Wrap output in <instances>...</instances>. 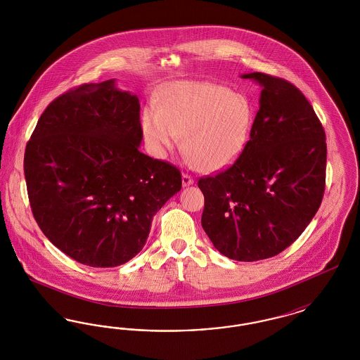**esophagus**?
I'll use <instances>...</instances> for the list:
<instances>
[{
	"label": "esophagus",
	"mask_w": 360,
	"mask_h": 360,
	"mask_svg": "<svg viewBox=\"0 0 360 360\" xmlns=\"http://www.w3.org/2000/svg\"><path fill=\"white\" fill-rule=\"evenodd\" d=\"M193 184H194L193 176L188 175L186 172H184V174H182V185H184V186H190V185H193Z\"/></svg>",
	"instance_id": "1"
}]
</instances>
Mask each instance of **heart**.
Returning <instances> with one entry per match:
<instances>
[{"label":"heart","instance_id":"heart-1","mask_svg":"<svg viewBox=\"0 0 360 360\" xmlns=\"http://www.w3.org/2000/svg\"><path fill=\"white\" fill-rule=\"evenodd\" d=\"M255 122L250 98L212 82H181L165 93L163 108L148 105L141 131L156 156H163L185 136V150L201 172H220L243 154Z\"/></svg>","mask_w":360,"mask_h":360}]
</instances>
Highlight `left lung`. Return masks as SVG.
<instances>
[{"label":"left lung","instance_id":"left-lung-1","mask_svg":"<svg viewBox=\"0 0 360 360\" xmlns=\"http://www.w3.org/2000/svg\"><path fill=\"white\" fill-rule=\"evenodd\" d=\"M250 140L226 170L202 176V228L226 257H275L305 231L326 190V132L298 87L264 72Z\"/></svg>","mask_w":360,"mask_h":360}]
</instances>
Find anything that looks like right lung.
Wrapping results in <instances>:
<instances>
[{
	"mask_svg": "<svg viewBox=\"0 0 360 360\" xmlns=\"http://www.w3.org/2000/svg\"><path fill=\"white\" fill-rule=\"evenodd\" d=\"M140 103L115 79L84 84L43 112L24 154L34 220L55 247L90 267L137 255L181 172L139 151Z\"/></svg>",
	"mask_w": 360,
	"mask_h": 360,
	"instance_id": "add662e5",
	"label": "right lung"
}]
</instances>
